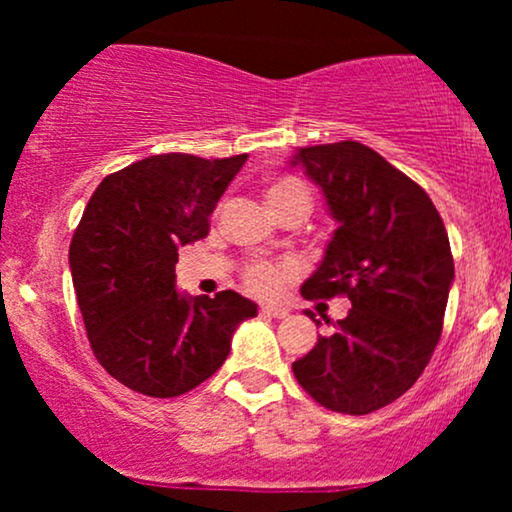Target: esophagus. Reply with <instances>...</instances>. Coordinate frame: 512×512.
I'll return each instance as SVG.
<instances>
[{"instance_id":"esophagus-1","label":"esophagus","mask_w":512,"mask_h":512,"mask_svg":"<svg viewBox=\"0 0 512 512\" xmlns=\"http://www.w3.org/2000/svg\"><path fill=\"white\" fill-rule=\"evenodd\" d=\"M260 313L267 317H279L281 320V317L289 315V308H284V305H279V303H267V305H262Z\"/></svg>"}]
</instances>
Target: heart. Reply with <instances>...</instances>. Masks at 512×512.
I'll return each mask as SVG.
<instances>
[{"label": "heart", "mask_w": 512, "mask_h": 512, "mask_svg": "<svg viewBox=\"0 0 512 512\" xmlns=\"http://www.w3.org/2000/svg\"><path fill=\"white\" fill-rule=\"evenodd\" d=\"M296 197H301L308 202V192H305V187L293 178H281L267 187V199L269 204H272V209L279 207V204L286 202V199H296ZM291 272H293V264L289 262L274 264V262L255 260L245 267L243 276L250 291L260 293V296H269V293L279 289L281 281H284Z\"/></svg>", "instance_id": "1"}]
</instances>
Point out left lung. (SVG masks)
Masks as SVG:
<instances>
[{
  "label": "left lung",
  "instance_id": "1",
  "mask_svg": "<svg viewBox=\"0 0 512 512\" xmlns=\"http://www.w3.org/2000/svg\"><path fill=\"white\" fill-rule=\"evenodd\" d=\"M291 166L320 187L337 221L303 298L351 301L293 375L325 409L370 414L402 397L431 361L455 281L448 231L431 197L368 146H305Z\"/></svg>",
  "mask_w": 512,
  "mask_h": 512
}]
</instances>
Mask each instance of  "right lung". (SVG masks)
Segmentation results:
<instances>
[{
    "label": "right lung",
    "mask_w": 512,
    "mask_h": 512,
    "mask_svg": "<svg viewBox=\"0 0 512 512\" xmlns=\"http://www.w3.org/2000/svg\"><path fill=\"white\" fill-rule=\"evenodd\" d=\"M248 154H161L103 178L69 245V267L98 363L149 397H178L211 378L257 305L175 289L178 248L207 238L209 216Z\"/></svg>",
    "instance_id": "1"
}]
</instances>
